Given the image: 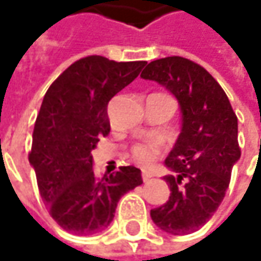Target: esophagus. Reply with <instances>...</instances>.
Instances as JSON below:
<instances>
[{"label": "esophagus", "mask_w": 261, "mask_h": 261, "mask_svg": "<svg viewBox=\"0 0 261 261\" xmlns=\"http://www.w3.org/2000/svg\"><path fill=\"white\" fill-rule=\"evenodd\" d=\"M151 177H152V173H149V171H146V170L142 171V178H144V181H145V183L151 180Z\"/></svg>", "instance_id": "obj_1"}]
</instances>
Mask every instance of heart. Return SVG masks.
Here are the masks:
<instances>
[{
    "label": "heart",
    "instance_id": "1",
    "mask_svg": "<svg viewBox=\"0 0 261 261\" xmlns=\"http://www.w3.org/2000/svg\"><path fill=\"white\" fill-rule=\"evenodd\" d=\"M160 145L156 142H151V144H144V145H136L132 151L134 158L141 164H149L154 156L158 152Z\"/></svg>",
    "mask_w": 261,
    "mask_h": 261
}]
</instances>
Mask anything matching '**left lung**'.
<instances>
[{
  "mask_svg": "<svg viewBox=\"0 0 261 261\" xmlns=\"http://www.w3.org/2000/svg\"><path fill=\"white\" fill-rule=\"evenodd\" d=\"M174 95L181 130L166 158L173 174L166 203L151 211L160 229L173 236L195 232L205 225L225 197L232 167L241 156L238 120L222 87L205 68L181 56L152 61L142 71Z\"/></svg>",
  "mask_w": 261,
  "mask_h": 261,
  "instance_id": "left-lung-1",
  "label": "left lung"
}]
</instances>
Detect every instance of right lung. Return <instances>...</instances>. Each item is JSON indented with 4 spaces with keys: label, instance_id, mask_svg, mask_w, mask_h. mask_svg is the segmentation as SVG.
<instances>
[{
    "label": "right lung",
    "instance_id": "1",
    "mask_svg": "<svg viewBox=\"0 0 261 261\" xmlns=\"http://www.w3.org/2000/svg\"><path fill=\"white\" fill-rule=\"evenodd\" d=\"M145 64L87 56L66 68L46 91L29 163L50 215L68 232L90 236L106 229L120 197L142 185L141 170L134 166L97 177L91 151L110 132L109 101Z\"/></svg>",
    "mask_w": 261,
    "mask_h": 261
}]
</instances>
